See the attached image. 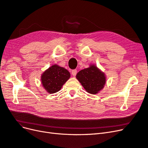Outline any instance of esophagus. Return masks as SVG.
<instances>
[{
    "label": "esophagus",
    "instance_id": "esophagus-1",
    "mask_svg": "<svg viewBox=\"0 0 148 148\" xmlns=\"http://www.w3.org/2000/svg\"><path fill=\"white\" fill-rule=\"evenodd\" d=\"M77 70L75 69V70H72V71H71V74H72V75L73 76V77H75V76H76V75H77Z\"/></svg>",
    "mask_w": 148,
    "mask_h": 148
}]
</instances>
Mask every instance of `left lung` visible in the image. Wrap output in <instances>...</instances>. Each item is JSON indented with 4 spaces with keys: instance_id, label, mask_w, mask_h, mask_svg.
<instances>
[{
    "instance_id": "left-lung-1",
    "label": "left lung",
    "mask_w": 148,
    "mask_h": 148,
    "mask_svg": "<svg viewBox=\"0 0 148 148\" xmlns=\"http://www.w3.org/2000/svg\"><path fill=\"white\" fill-rule=\"evenodd\" d=\"M76 77L85 90L92 95L100 91L106 83L104 73L94 65L79 71Z\"/></svg>"
}]
</instances>
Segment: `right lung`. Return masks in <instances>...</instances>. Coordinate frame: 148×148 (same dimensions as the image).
<instances>
[{"label":"right lung","mask_w":148,"mask_h":148,"mask_svg":"<svg viewBox=\"0 0 148 148\" xmlns=\"http://www.w3.org/2000/svg\"><path fill=\"white\" fill-rule=\"evenodd\" d=\"M70 78L69 71L63 67L53 65L41 76V83L44 89L50 94L60 90L63 84Z\"/></svg>","instance_id":"obj_1"}]
</instances>
